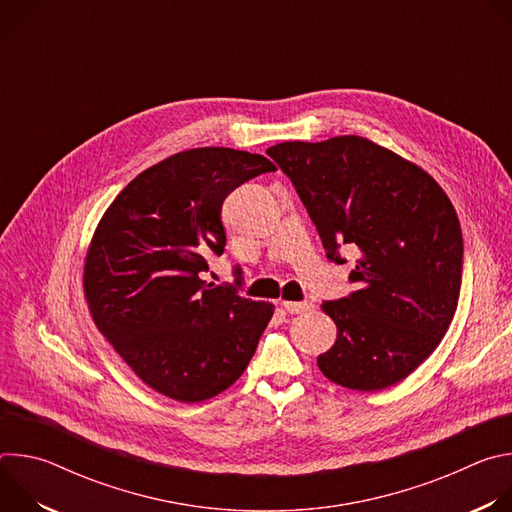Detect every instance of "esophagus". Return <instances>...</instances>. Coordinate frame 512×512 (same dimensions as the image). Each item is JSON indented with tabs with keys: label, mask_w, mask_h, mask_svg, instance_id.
Here are the masks:
<instances>
[{
	"label": "esophagus",
	"mask_w": 512,
	"mask_h": 512,
	"mask_svg": "<svg viewBox=\"0 0 512 512\" xmlns=\"http://www.w3.org/2000/svg\"><path fill=\"white\" fill-rule=\"evenodd\" d=\"M281 306L289 312V314H302V312H310L314 310L312 302H281Z\"/></svg>",
	"instance_id": "34e87169"
}]
</instances>
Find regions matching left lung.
Wrapping results in <instances>:
<instances>
[{"label":"left lung","instance_id":"8db88e82","mask_svg":"<svg viewBox=\"0 0 512 512\" xmlns=\"http://www.w3.org/2000/svg\"><path fill=\"white\" fill-rule=\"evenodd\" d=\"M267 156L296 186L328 257L344 263V245L358 255V289L322 304L336 324L322 375L352 391L407 379L442 342L460 298L464 245L448 194L360 135L283 141Z\"/></svg>","mask_w":512,"mask_h":512}]
</instances>
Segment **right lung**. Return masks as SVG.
I'll list each match as a JSON object with an SVG mask.
<instances>
[{
    "mask_svg": "<svg viewBox=\"0 0 512 512\" xmlns=\"http://www.w3.org/2000/svg\"><path fill=\"white\" fill-rule=\"evenodd\" d=\"M265 172L275 166L259 154L184 150L135 176L101 216L85 300L99 332L160 395L200 403L227 391L275 312L198 275L225 251V198Z\"/></svg>",
    "mask_w": 512,
    "mask_h": 512,
    "instance_id": "right-lung-1",
    "label": "right lung"
}]
</instances>
